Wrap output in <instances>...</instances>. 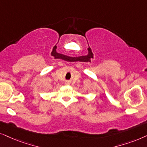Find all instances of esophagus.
Segmentation results:
<instances>
[{"mask_svg": "<svg viewBox=\"0 0 147 147\" xmlns=\"http://www.w3.org/2000/svg\"><path fill=\"white\" fill-rule=\"evenodd\" d=\"M65 83H66V84H68V83H69V82H66Z\"/></svg>", "mask_w": 147, "mask_h": 147, "instance_id": "1", "label": "esophagus"}]
</instances>
